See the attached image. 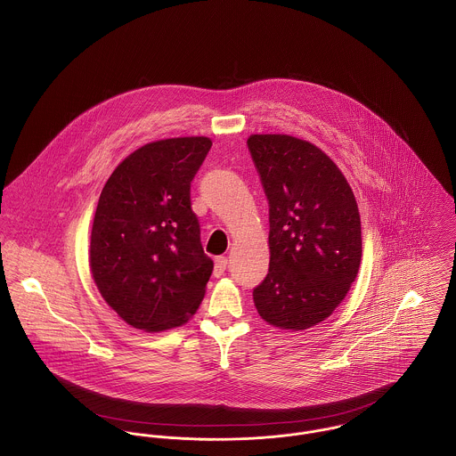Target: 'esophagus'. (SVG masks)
Wrapping results in <instances>:
<instances>
[{
    "label": "esophagus",
    "instance_id": "1",
    "mask_svg": "<svg viewBox=\"0 0 456 456\" xmlns=\"http://www.w3.org/2000/svg\"><path fill=\"white\" fill-rule=\"evenodd\" d=\"M226 266H228V258L226 256H217L216 265H214V275L219 277L226 270Z\"/></svg>",
    "mask_w": 456,
    "mask_h": 456
}]
</instances>
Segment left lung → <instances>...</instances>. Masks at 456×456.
Returning a JSON list of instances; mask_svg holds the SVG:
<instances>
[{
	"label": "left lung",
	"instance_id": "1",
	"mask_svg": "<svg viewBox=\"0 0 456 456\" xmlns=\"http://www.w3.org/2000/svg\"><path fill=\"white\" fill-rule=\"evenodd\" d=\"M248 147L268 200V273L253 289L261 318L282 330L326 320L362 261L358 205L322 149L289 134H251Z\"/></svg>",
	"mask_w": 456,
	"mask_h": 456
}]
</instances>
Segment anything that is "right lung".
Returning a JSON list of instances; mask_svg holds the SVG:
<instances>
[{
    "instance_id": "add662e5",
    "label": "right lung",
    "mask_w": 456,
    "mask_h": 456,
    "mask_svg": "<svg viewBox=\"0 0 456 456\" xmlns=\"http://www.w3.org/2000/svg\"><path fill=\"white\" fill-rule=\"evenodd\" d=\"M207 136L147 143L109 177L94 214L89 265L105 302L133 328L184 325L214 268L200 242L191 183Z\"/></svg>"
}]
</instances>
